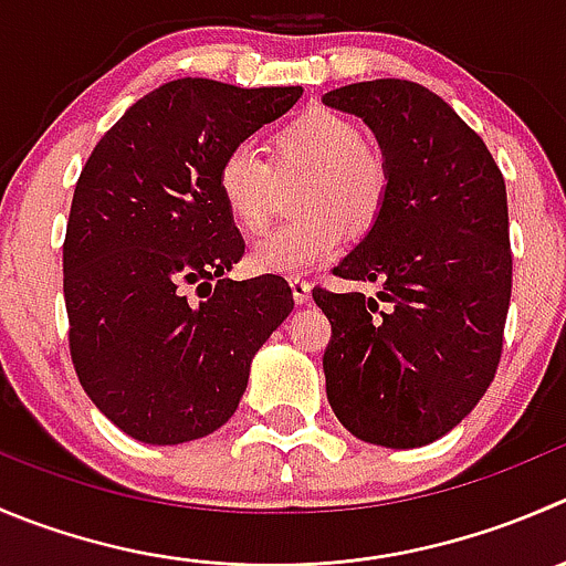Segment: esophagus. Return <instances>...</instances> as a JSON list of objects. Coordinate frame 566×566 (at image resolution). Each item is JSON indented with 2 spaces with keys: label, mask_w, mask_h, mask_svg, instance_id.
I'll return each instance as SVG.
<instances>
[{
  "label": "esophagus",
  "mask_w": 566,
  "mask_h": 566,
  "mask_svg": "<svg viewBox=\"0 0 566 566\" xmlns=\"http://www.w3.org/2000/svg\"><path fill=\"white\" fill-rule=\"evenodd\" d=\"M290 290H293V298L295 304H306L312 298V284L306 279H290Z\"/></svg>",
  "instance_id": "1"
}]
</instances>
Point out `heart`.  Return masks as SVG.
<instances>
[{
	"label": "heart",
	"mask_w": 566,
	"mask_h": 566,
	"mask_svg": "<svg viewBox=\"0 0 566 566\" xmlns=\"http://www.w3.org/2000/svg\"><path fill=\"white\" fill-rule=\"evenodd\" d=\"M295 174L306 177L298 196L304 218L254 240L249 262L260 273L298 276L326 265L348 232H370L387 207V163L365 146L356 120L328 107L304 109L273 132L271 166L251 146H232L218 163V199L238 227L260 229L271 216L276 179Z\"/></svg>",
	"instance_id": "b5f03b06"
}]
</instances>
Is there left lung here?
<instances>
[{"label": "left lung", "instance_id": "1", "mask_svg": "<svg viewBox=\"0 0 566 566\" xmlns=\"http://www.w3.org/2000/svg\"><path fill=\"white\" fill-rule=\"evenodd\" d=\"M323 104L359 115L389 168L381 218L334 268L381 284L376 298L312 290L332 323L328 403L370 446H429L473 411L501 361L512 298L506 182L484 140L417 82H356Z\"/></svg>", "mask_w": 566, "mask_h": 566}]
</instances>
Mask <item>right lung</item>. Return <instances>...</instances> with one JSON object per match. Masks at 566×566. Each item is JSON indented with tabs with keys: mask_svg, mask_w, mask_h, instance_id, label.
<instances>
[{
	"mask_svg": "<svg viewBox=\"0 0 566 566\" xmlns=\"http://www.w3.org/2000/svg\"><path fill=\"white\" fill-rule=\"evenodd\" d=\"M301 93L166 82L104 132L76 179L63 243L71 361L132 440L179 446L221 429L254 354L293 312L282 276L223 279L245 243L216 171Z\"/></svg>",
	"mask_w": 566,
	"mask_h": 566,
	"instance_id": "obj_1",
	"label": "right lung"
}]
</instances>
